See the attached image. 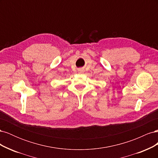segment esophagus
I'll use <instances>...</instances> for the list:
<instances>
[{
  "label": "esophagus",
  "instance_id": "obj_1",
  "mask_svg": "<svg viewBox=\"0 0 158 158\" xmlns=\"http://www.w3.org/2000/svg\"><path fill=\"white\" fill-rule=\"evenodd\" d=\"M84 72V69H79L78 70V73H80V74L83 73Z\"/></svg>",
  "mask_w": 158,
  "mask_h": 158
}]
</instances>
